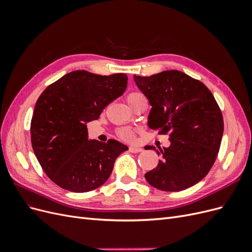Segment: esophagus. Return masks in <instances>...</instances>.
<instances>
[{
	"mask_svg": "<svg viewBox=\"0 0 252 252\" xmlns=\"http://www.w3.org/2000/svg\"><path fill=\"white\" fill-rule=\"evenodd\" d=\"M129 151L133 152V154H136V152H141V151H143V148L138 147V146H130V147H129Z\"/></svg>",
	"mask_w": 252,
	"mask_h": 252,
	"instance_id": "obj_1",
	"label": "esophagus"
}]
</instances>
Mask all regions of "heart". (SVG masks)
I'll use <instances>...</instances> for the list:
<instances>
[{"mask_svg":"<svg viewBox=\"0 0 252 252\" xmlns=\"http://www.w3.org/2000/svg\"><path fill=\"white\" fill-rule=\"evenodd\" d=\"M143 95L141 94H139V93H131V94H129L127 95L126 98H127V102L128 103H131V102H133L135 100H138V98H140ZM119 135H120V138L124 139V140H131V139H133L134 133H133V131L131 130V129L122 128V129H120V130H119Z\"/></svg>","mask_w":252,"mask_h":252,"instance_id":"heart-1","label":"heart"}]
</instances>
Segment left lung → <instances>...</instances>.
<instances>
[{
	"mask_svg": "<svg viewBox=\"0 0 252 252\" xmlns=\"http://www.w3.org/2000/svg\"><path fill=\"white\" fill-rule=\"evenodd\" d=\"M136 86L151 106L148 126L169 133L170 146L156 150V168L145 173L151 186L181 191L206 177L215 163L224 132L222 112L204 84L179 70L150 77L133 75Z\"/></svg>",
	"mask_w": 252,
	"mask_h": 252,
	"instance_id": "8db88e82",
	"label": "left lung"
}]
</instances>
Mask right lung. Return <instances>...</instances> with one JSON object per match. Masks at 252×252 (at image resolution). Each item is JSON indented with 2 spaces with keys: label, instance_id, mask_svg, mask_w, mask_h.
Masks as SVG:
<instances>
[{
  "label": "right lung",
  "instance_id": "obj_1",
  "mask_svg": "<svg viewBox=\"0 0 252 252\" xmlns=\"http://www.w3.org/2000/svg\"><path fill=\"white\" fill-rule=\"evenodd\" d=\"M127 75L75 70L45 89L30 125L34 155L48 178L72 192H87L108 180L126 145L88 139L87 123L124 94Z\"/></svg>",
  "mask_w": 252,
  "mask_h": 252
}]
</instances>
